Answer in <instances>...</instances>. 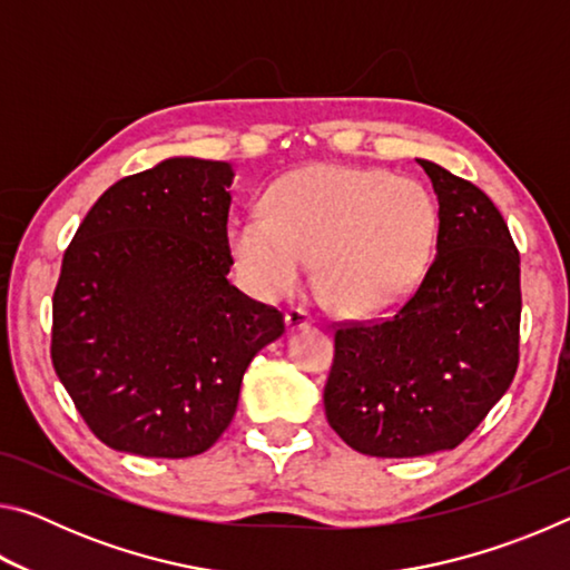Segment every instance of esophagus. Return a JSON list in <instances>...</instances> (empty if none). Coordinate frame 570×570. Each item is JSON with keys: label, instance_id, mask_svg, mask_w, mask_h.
I'll use <instances>...</instances> for the list:
<instances>
[{"label": "esophagus", "instance_id": "obj_1", "mask_svg": "<svg viewBox=\"0 0 570 570\" xmlns=\"http://www.w3.org/2000/svg\"><path fill=\"white\" fill-rule=\"evenodd\" d=\"M314 322V316L312 314H308L306 312V308H302V306H292V308H288V312H286V326H288V330H302V326H308V324H312Z\"/></svg>", "mask_w": 570, "mask_h": 570}]
</instances>
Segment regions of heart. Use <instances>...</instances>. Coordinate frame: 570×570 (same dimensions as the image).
Returning a JSON list of instances; mask_svg holds the SVG:
<instances>
[{
	"instance_id": "heart-1",
	"label": "heart",
	"mask_w": 570,
	"mask_h": 570,
	"mask_svg": "<svg viewBox=\"0 0 570 570\" xmlns=\"http://www.w3.org/2000/svg\"><path fill=\"white\" fill-rule=\"evenodd\" d=\"M438 210L417 183L392 173L308 166L276 180L266 210L238 216L228 230L236 268L250 292H294L316 256V286L354 316L390 312L430 264Z\"/></svg>"
}]
</instances>
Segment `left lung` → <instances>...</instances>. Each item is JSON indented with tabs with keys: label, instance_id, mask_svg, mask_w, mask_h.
Here are the masks:
<instances>
[{
	"label": "left lung",
	"instance_id": "8db88e82",
	"mask_svg": "<svg viewBox=\"0 0 570 570\" xmlns=\"http://www.w3.org/2000/svg\"><path fill=\"white\" fill-rule=\"evenodd\" d=\"M417 163L440 204L435 256L387 316L334 322L324 384L332 430L372 458L458 448L520 360V254L503 214L470 180Z\"/></svg>",
	"mask_w": 570,
	"mask_h": 570
}]
</instances>
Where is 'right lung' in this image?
Wrapping results in <instances>:
<instances>
[{
  "mask_svg": "<svg viewBox=\"0 0 570 570\" xmlns=\"http://www.w3.org/2000/svg\"><path fill=\"white\" fill-rule=\"evenodd\" d=\"M228 163L170 158L115 183L62 256L52 364L105 445L193 458L224 435L284 314L234 284Z\"/></svg>",
  "mask_w": 570,
  "mask_h": 570,
  "instance_id": "right-lung-1",
  "label": "right lung"
}]
</instances>
